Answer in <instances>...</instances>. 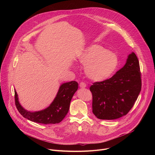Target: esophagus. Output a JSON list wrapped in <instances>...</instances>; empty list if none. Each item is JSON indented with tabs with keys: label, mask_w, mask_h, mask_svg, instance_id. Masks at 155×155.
Wrapping results in <instances>:
<instances>
[{
	"label": "esophagus",
	"mask_w": 155,
	"mask_h": 155,
	"mask_svg": "<svg viewBox=\"0 0 155 155\" xmlns=\"http://www.w3.org/2000/svg\"><path fill=\"white\" fill-rule=\"evenodd\" d=\"M80 87H81V88H84V87H86V84L84 82H81L80 83Z\"/></svg>",
	"instance_id": "esophagus-1"
}]
</instances>
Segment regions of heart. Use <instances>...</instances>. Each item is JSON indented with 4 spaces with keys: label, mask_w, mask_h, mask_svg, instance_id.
<instances>
[{
    "label": "heart",
    "mask_w": 155,
    "mask_h": 155,
    "mask_svg": "<svg viewBox=\"0 0 155 155\" xmlns=\"http://www.w3.org/2000/svg\"><path fill=\"white\" fill-rule=\"evenodd\" d=\"M78 61L84 65V72L90 80L102 81L108 79L117 69L118 58L113 52L97 45L86 47L79 56Z\"/></svg>",
    "instance_id": "b5f03b06"
}]
</instances>
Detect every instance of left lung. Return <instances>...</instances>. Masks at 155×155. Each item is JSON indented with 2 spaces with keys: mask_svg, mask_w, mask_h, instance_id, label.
<instances>
[{
  "mask_svg": "<svg viewBox=\"0 0 155 155\" xmlns=\"http://www.w3.org/2000/svg\"><path fill=\"white\" fill-rule=\"evenodd\" d=\"M141 74L137 56L132 52L126 64L110 78L94 83L93 112L101 120H115L126 115L141 91Z\"/></svg>",
  "mask_w": 155,
  "mask_h": 155,
  "instance_id": "1",
  "label": "left lung"
}]
</instances>
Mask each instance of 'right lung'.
Wrapping results in <instances>:
<instances>
[{
	"mask_svg": "<svg viewBox=\"0 0 155 155\" xmlns=\"http://www.w3.org/2000/svg\"><path fill=\"white\" fill-rule=\"evenodd\" d=\"M78 85L75 81L61 84L51 104L45 109L35 112L28 111L23 107L18 101V94L15 90L16 108L22 116L31 121L45 124L59 123L68 114L72 98L78 88Z\"/></svg>",
	"mask_w": 155,
	"mask_h": 155,
	"instance_id": "right-lung-1",
	"label": "right lung"
}]
</instances>
